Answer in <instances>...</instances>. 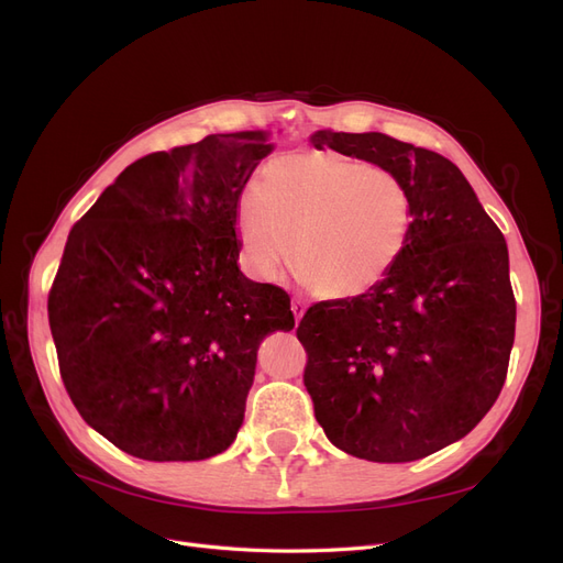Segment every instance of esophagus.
Returning a JSON list of instances; mask_svg holds the SVG:
<instances>
[{
    "label": "esophagus",
    "instance_id": "34e87169",
    "mask_svg": "<svg viewBox=\"0 0 563 563\" xmlns=\"http://www.w3.org/2000/svg\"><path fill=\"white\" fill-rule=\"evenodd\" d=\"M305 309H307V305L302 302V300H294V302H290V312H294V317H296V323L302 319V314H305Z\"/></svg>",
    "mask_w": 563,
    "mask_h": 563
}]
</instances>
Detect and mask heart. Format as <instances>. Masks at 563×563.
Returning a JSON list of instances; mask_svg holds the SVG:
<instances>
[{
	"label": "heart",
	"mask_w": 563,
	"mask_h": 563,
	"mask_svg": "<svg viewBox=\"0 0 563 563\" xmlns=\"http://www.w3.org/2000/svg\"><path fill=\"white\" fill-rule=\"evenodd\" d=\"M235 209L246 267L275 282L294 258L305 284L328 300L365 296L391 275L412 230V192L391 169L333 151L269 161Z\"/></svg>",
	"instance_id": "heart-1"
}]
</instances>
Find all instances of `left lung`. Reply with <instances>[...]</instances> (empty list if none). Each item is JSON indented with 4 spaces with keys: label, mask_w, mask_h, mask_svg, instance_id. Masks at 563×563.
<instances>
[{
    "label": "left lung",
    "mask_w": 563,
    "mask_h": 563,
    "mask_svg": "<svg viewBox=\"0 0 563 563\" xmlns=\"http://www.w3.org/2000/svg\"><path fill=\"white\" fill-rule=\"evenodd\" d=\"M309 142L391 169L412 192L391 275L317 302L298 325L314 417L356 459H423L468 435L506 382L517 317L506 238L435 151L382 132L317 130Z\"/></svg>",
    "instance_id": "8db88e82"
}]
</instances>
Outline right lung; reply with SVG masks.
I'll return each instance as SVG.
<instances>
[{"label": "right lung", "instance_id": "add662e5", "mask_svg": "<svg viewBox=\"0 0 563 563\" xmlns=\"http://www.w3.org/2000/svg\"><path fill=\"white\" fill-rule=\"evenodd\" d=\"M269 132L209 134L125 167L69 232L48 296L84 421L146 461L225 452L258 346L296 325L286 290L240 269L235 209Z\"/></svg>", "mask_w": 563, "mask_h": 563}]
</instances>
